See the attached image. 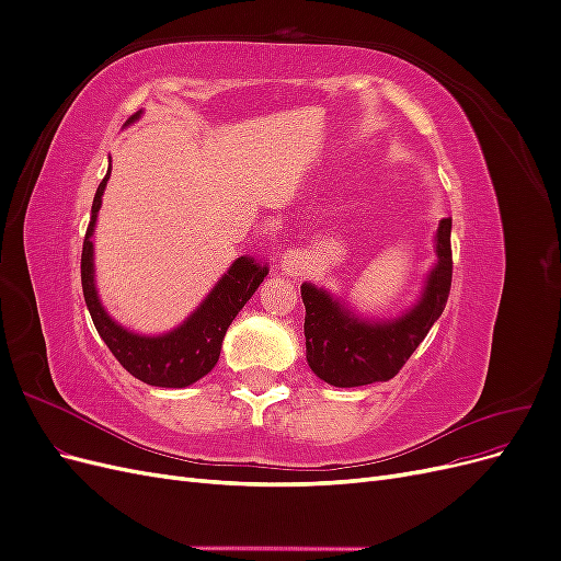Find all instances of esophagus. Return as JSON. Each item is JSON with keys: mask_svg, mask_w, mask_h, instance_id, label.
Masks as SVG:
<instances>
[{"mask_svg": "<svg viewBox=\"0 0 561 561\" xmlns=\"http://www.w3.org/2000/svg\"><path fill=\"white\" fill-rule=\"evenodd\" d=\"M278 268L283 271V274H290V276H299V271L304 268V254L295 248L285 250L283 257L278 260Z\"/></svg>", "mask_w": 561, "mask_h": 561, "instance_id": "obj_1", "label": "esophagus"}]
</instances>
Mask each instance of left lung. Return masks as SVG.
Returning a JSON list of instances; mask_svg holds the SVG:
<instances>
[{"instance_id":"left-lung-1","label":"left lung","mask_w":561,"mask_h":561,"mask_svg":"<svg viewBox=\"0 0 561 561\" xmlns=\"http://www.w3.org/2000/svg\"><path fill=\"white\" fill-rule=\"evenodd\" d=\"M435 254L437 262L419 301L393 320L360 318L346 307V301H339L322 287L313 283L301 285V301L307 307V360L316 377L336 388H353L388 381L398 375L447 307L451 217H445L437 227Z\"/></svg>"}]
</instances>
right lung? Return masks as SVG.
<instances>
[{
  "label": "right lung",
  "mask_w": 561,
  "mask_h": 561,
  "mask_svg": "<svg viewBox=\"0 0 561 561\" xmlns=\"http://www.w3.org/2000/svg\"><path fill=\"white\" fill-rule=\"evenodd\" d=\"M140 114L142 112L133 114L126 124L138 122ZM107 180L110 171L95 192L91 222L81 250V287L93 325L98 334L103 336L107 348L114 353V358L135 379L159 388L192 386L217 365L229 325L245 307V301L254 295V290H257L260 283L266 278L268 266L254 257L236 260L227 274L217 280L210 295L201 301V307L180 328L171 332L147 336L122 328L116 320L110 318L103 304H100L93 276V229L98 210L103 206Z\"/></svg>",
  "instance_id": "obj_1"
}]
</instances>
